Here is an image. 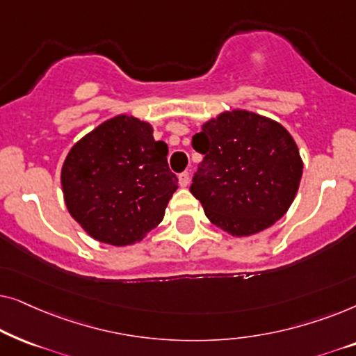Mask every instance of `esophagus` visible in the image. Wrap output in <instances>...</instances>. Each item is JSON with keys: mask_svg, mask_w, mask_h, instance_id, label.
I'll return each mask as SVG.
<instances>
[{"mask_svg": "<svg viewBox=\"0 0 356 356\" xmlns=\"http://www.w3.org/2000/svg\"><path fill=\"white\" fill-rule=\"evenodd\" d=\"M189 179H191V177H189V173H188V172H184V173L179 175V177H178L179 186H181V188H186L188 184H189Z\"/></svg>", "mask_w": 356, "mask_h": 356, "instance_id": "1", "label": "esophagus"}]
</instances>
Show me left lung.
Returning <instances> with one entry per match:
<instances>
[{
	"label": "left lung",
	"mask_w": 356,
	"mask_h": 356,
	"mask_svg": "<svg viewBox=\"0 0 356 356\" xmlns=\"http://www.w3.org/2000/svg\"><path fill=\"white\" fill-rule=\"evenodd\" d=\"M193 147L204 160L189 191L228 235H256L290 209L303 160L295 139L275 120L240 108L223 111L201 126Z\"/></svg>",
	"instance_id": "8db88e82"
}]
</instances>
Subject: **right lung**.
I'll return each instance as SVG.
<instances>
[{"label":"right lung","instance_id":"1","mask_svg":"<svg viewBox=\"0 0 356 356\" xmlns=\"http://www.w3.org/2000/svg\"><path fill=\"white\" fill-rule=\"evenodd\" d=\"M168 147L133 115H116L72 145L61 168L71 217L94 240L113 246L139 243L163 220L178 189Z\"/></svg>","mask_w":356,"mask_h":356}]
</instances>
